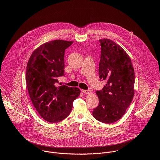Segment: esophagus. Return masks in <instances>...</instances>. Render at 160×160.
I'll return each instance as SVG.
<instances>
[{"instance_id": "34e87169", "label": "esophagus", "mask_w": 160, "mask_h": 160, "mask_svg": "<svg viewBox=\"0 0 160 160\" xmlns=\"http://www.w3.org/2000/svg\"><path fill=\"white\" fill-rule=\"evenodd\" d=\"M82 92L85 94H89L92 92V91L90 90H82Z\"/></svg>"}]
</instances>
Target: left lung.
<instances>
[{"label": "left lung", "mask_w": 160, "mask_h": 160, "mask_svg": "<svg viewBox=\"0 0 160 160\" xmlns=\"http://www.w3.org/2000/svg\"><path fill=\"white\" fill-rule=\"evenodd\" d=\"M99 40V75L107 83L101 90L96 91L99 102L92 115L101 122L112 123L123 117L133 99L135 73L129 56L121 46L108 38Z\"/></svg>", "instance_id": "1"}]
</instances>
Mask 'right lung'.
<instances>
[{
    "mask_svg": "<svg viewBox=\"0 0 160 160\" xmlns=\"http://www.w3.org/2000/svg\"><path fill=\"white\" fill-rule=\"evenodd\" d=\"M73 41L55 40L44 43L32 54L27 66L26 83L36 110L43 119L52 123L66 118L79 96L77 87L56 86L64 74V51Z\"/></svg>",
    "mask_w": 160,
    "mask_h": 160,
    "instance_id": "obj_1",
    "label": "right lung"
}]
</instances>
